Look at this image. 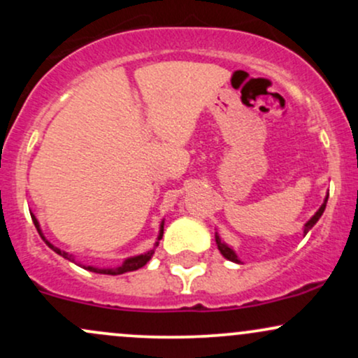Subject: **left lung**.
<instances>
[{
    "label": "left lung",
    "mask_w": 358,
    "mask_h": 358,
    "mask_svg": "<svg viewBox=\"0 0 358 358\" xmlns=\"http://www.w3.org/2000/svg\"><path fill=\"white\" fill-rule=\"evenodd\" d=\"M327 200H328V196H324V202L322 203V207L318 208V212H316L315 215L311 217V219L308 220L306 224H305V229H303V232H305V236H306V234H308V231H310V229L313 227V225L316 224V222L320 220V217L323 215V212H324V207H327ZM215 242H217V248H219V250H220V254H222V256H224L225 259H229V261H232V262H241L239 259H237V254L234 252V250H232L231 248H229V245L225 244V242H222V241H220V237L217 236V234H215Z\"/></svg>",
    "instance_id": "1"
}]
</instances>
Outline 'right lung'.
<instances>
[{"label": "right lung", "mask_w": 358, "mask_h": 358, "mask_svg": "<svg viewBox=\"0 0 358 358\" xmlns=\"http://www.w3.org/2000/svg\"><path fill=\"white\" fill-rule=\"evenodd\" d=\"M31 219H34V224H35L36 231H38L40 237H42V239L45 241V244H47L48 248H50V249L55 250L57 254H60L62 257L69 259V261H73L72 254L65 252V250H60L59 248H55V245H52L50 242H48L47 239H45V236H43V234H42V229H40V225H38V220L35 219V215H31ZM163 224H165V222H162V225H159L158 241H162V237H163ZM158 241H156L155 248H156V245H158ZM153 254H155V249H151V250H148L146 254H141V256H134V257H129V259H126V261L122 262V266H119V268H102V269H101V268H94V266H84V264H79V266H82V268H84V269H87V271H92V273H99V274H110V276H116V274H124V273H129V271H136V269H139V268H143V266H145L146 262L150 261V259H151V256H153Z\"/></svg>", "instance_id": "right-lung-1"}]
</instances>
